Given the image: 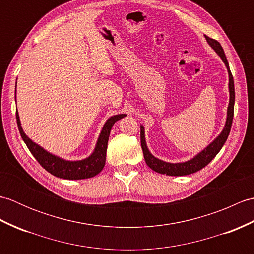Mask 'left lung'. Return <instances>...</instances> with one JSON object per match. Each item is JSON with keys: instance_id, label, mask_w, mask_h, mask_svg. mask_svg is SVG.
Here are the masks:
<instances>
[{"instance_id": "8db88e82", "label": "left lung", "mask_w": 254, "mask_h": 254, "mask_svg": "<svg viewBox=\"0 0 254 254\" xmlns=\"http://www.w3.org/2000/svg\"><path fill=\"white\" fill-rule=\"evenodd\" d=\"M205 39H206L207 44L212 47V49L216 52L220 57V59L224 61L228 71L229 105L227 108V119H226L225 127L223 128L222 133H220L219 135L208 145V146H206L202 150V152H199L197 155L194 156L193 158H191L190 160L183 161V163L172 164V163H167V161L156 158L155 156L152 155V153L149 152V149L147 148L146 139H145V128L143 126H141V144H142L145 161H146V164L150 169L158 172V174L167 175V176H187L201 170L205 166H207L210 161L213 160L215 156L219 153V150L224 146L225 142L227 141V137L230 133L231 124H233V119H234V106H235L234 77L230 72L227 58H226L224 49L222 48V46H220L219 42L207 36H205Z\"/></svg>"}]
</instances>
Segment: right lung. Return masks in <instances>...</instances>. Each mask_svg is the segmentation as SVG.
<instances>
[{
  "label": "right lung",
  "mask_w": 254,
  "mask_h": 254,
  "mask_svg": "<svg viewBox=\"0 0 254 254\" xmlns=\"http://www.w3.org/2000/svg\"><path fill=\"white\" fill-rule=\"evenodd\" d=\"M124 117H127V115L122 113V115H116L108 119L104 127H102L98 139H97L94 152L87 158L82 160H66L49 153L44 147H41L40 145L31 141L25 134L23 127H21L18 111H16V120H17L20 136L32 156L51 175L67 180L88 179V178H93L96 175H98L104 169L106 164L108 139H109L111 127L117 121Z\"/></svg>",
  "instance_id": "add662e5"
}]
</instances>
